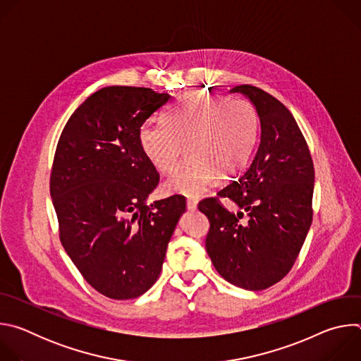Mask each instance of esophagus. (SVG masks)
Returning a JSON list of instances; mask_svg holds the SVG:
<instances>
[{
    "label": "esophagus",
    "mask_w": 361,
    "mask_h": 361,
    "mask_svg": "<svg viewBox=\"0 0 361 361\" xmlns=\"http://www.w3.org/2000/svg\"><path fill=\"white\" fill-rule=\"evenodd\" d=\"M197 204H198L197 198H188V200H187V209H188L190 212H195V210H197Z\"/></svg>",
    "instance_id": "1"
}]
</instances>
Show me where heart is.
Returning <instances> with one entry per match:
<instances>
[{"label": "heart", "mask_w": 361, "mask_h": 361, "mask_svg": "<svg viewBox=\"0 0 361 361\" xmlns=\"http://www.w3.org/2000/svg\"><path fill=\"white\" fill-rule=\"evenodd\" d=\"M259 130L251 102L209 92H190L169 110L164 123L144 124L140 145L148 161L170 173L187 147L190 156L169 177V192L190 197L207 191L221 176L237 174L247 163Z\"/></svg>", "instance_id": "heart-1"}]
</instances>
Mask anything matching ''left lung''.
Masks as SVG:
<instances>
[{
	"label": "left lung",
	"instance_id": "obj_1",
	"mask_svg": "<svg viewBox=\"0 0 361 361\" xmlns=\"http://www.w3.org/2000/svg\"><path fill=\"white\" fill-rule=\"evenodd\" d=\"M250 99L260 121V141L248 167L219 191L238 212L216 198L198 210L207 216L205 248L223 279L245 290H264L293 267L310 230L314 167L307 142L293 117L269 92L237 85L230 90ZM245 212L247 224L238 220Z\"/></svg>",
	"mask_w": 361,
	"mask_h": 361
}]
</instances>
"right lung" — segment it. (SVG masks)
Here are the masks:
<instances>
[{
	"mask_svg": "<svg viewBox=\"0 0 361 361\" xmlns=\"http://www.w3.org/2000/svg\"><path fill=\"white\" fill-rule=\"evenodd\" d=\"M171 99L142 87L101 88L70 117L56 149L49 191L61 243L87 283L114 300L157 281L185 212L183 195L147 204L160 176L138 137Z\"/></svg>",
	"mask_w": 361,
	"mask_h": 361,
	"instance_id": "obj_1",
	"label": "right lung"
}]
</instances>
